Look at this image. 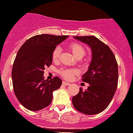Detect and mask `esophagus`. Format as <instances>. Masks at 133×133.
I'll list each match as a JSON object with an SVG mask.
<instances>
[{"instance_id":"esophagus-1","label":"esophagus","mask_w":133,"mask_h":133,"mask_svg":"<svg viewBox=\"0 0 133 133\" xmlns=\"http://www.w3.org/2000/svg\"><path fill=\"white\" fill-rule=\"evenodd\" d=\"M63 85H70V83L66 82V81H63Z\"/></svg>"}]
</instances>
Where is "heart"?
Returning <instances> with one entry per match:
<instances>
[{"mask_svg":"<svg viewBox=\"0 0 133 133\" xmlns=\"http://www.w3.org/2000/svg\"><path fill=\"white\" fill-rule=\"evenodd\" d=\"M69 48L70 49L71 52L74 54V56L77 59H81L86 54V50L85 47L81 44H79L77 43H73L69 45ZM61 49L59 46H57L54 49L52 52V57L53 61H56L59 59L61 55ZM59 74L63 77L64 79L66 80H71L73 79L74 76L78 73L76 69L71 68H62L59 71Z\"/></svg>","mask_w":133,"mask_h":133,"instance_id":"heart-1","label":"heart"}]
</instances>
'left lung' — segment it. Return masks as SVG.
I'll list each match as a JSON object with an SVG mask.
<instances>
[{
	"label": "left lung",
	"mask_w": 133,
	"mask_h": 133,
	"mask_svg": "<svg viewBox=\"0 0 133 133\" xmlns=\"http://www.w3.org/2000/svg\"><path fill=\"white\" fill-rule=\"evenodd\" d=\"M76 39L90 46L92 59L82 81L90 84L88 89L72 98L77 111L88 115L102 112L111 103L118 87V63L109 47L94 36H75Z\"/></svg>",
	"instance_id": "obj_1"
}]
</instances>
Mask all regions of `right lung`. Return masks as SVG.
Here are the masks:
<instances>
[{"instance_id":"add662e5","label":"right lung","mask_w":133,"mask_h":133,"mask_svg":"<svg viewBox=\"0 0 133 133\" xmlns=\"http://www.w3.org/2000/svg\"><path fill=\"white\" fill-rule=\"evenodd\" d=\"M67 37L37 35L28 39L18 51L11 72L13 87L19 102L27 109L37 111L48 107L53 91L61 87L62 81L57 76L44 80L43 70L52 64L54 49Z\"/></svg>"}]
</instances>
